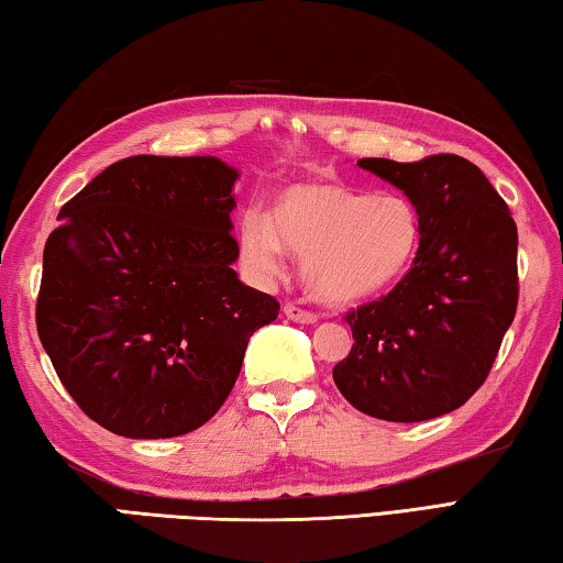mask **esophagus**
Listing matches in <instances>:
<instances>
[{
  "mask_svg": "<svg viewBox=\"0 0 563 563\" xmlns=\"http://www.w3.org/2000/svg\"><path fill=\"white\" fill-rule=\"evenodd\" d=\"M284 316L289 318V321L303 323V325H313V323L318 321L316 313L306 311V309H301V306H296V303H286V306H284Z\"/></svg>",
  "mask_w": 563,
  "mask_h": 563,
  "instance_id": "34e87169",
  "label": "esophagus"
}]
</instances>
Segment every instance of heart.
I'll list each match as a JSON object with an SVG mask.
<instances>
[{"label": "heart", "instance_id": "1", "mask_svg": "<svg viewBox=\"0 0 563 563\" xmlns=\"http://www.w3.org/2000/svg\"><path fill=\"white\" fill-rule=\"evenodd\" d=\"M421 216L411 198L338 181L282 190L272 222H240L242 257L254 272L277 274L284 247L301 254V277L316 299L355 303L389 289L417 257Z\"/></svg>", "mask_w": 563, "mask_h": 563}]
</instances>
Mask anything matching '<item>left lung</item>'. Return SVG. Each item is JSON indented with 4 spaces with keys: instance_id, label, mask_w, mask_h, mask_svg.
Returning a JSON list of instances; mask_svg holds the SVG:
<instances>
[{
    "instance_id": "1",
    "label": "left lung",
    "mask_w": 563,
    "mask_h": 563,
    "mask_svg": "<svg viewBox=\"0 0 563 563\" xmlns=\"http://www.w3.org/2000/svg\"><path fill=\"white\" fill-rule=\"evenodd\" d=\"M357 166L411 198L421 240L395 289L347 316L355 343L333 379L350 405L375 419H437L475 395L512 325L517 225L463 156L360 158Z\"/></svg>"
}]
</instances>
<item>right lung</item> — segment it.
Instances as JSON below:
<instances>
[{
    "label": "right lung",
    "instance_id": "right-lung-1",
    "mask_svg": "<svg viewBox=\"0 0 563 563\" xmlns=\"http://www.w3.org/2000/svg\"><path fill=\"white\" fill-rule=\"evenodd\" d=\"M240 172L218 156H130L60 210L44 250L41 345L100 427L172 439L213 417L252 333L279 316L232 264Z\"/></svg>",
    "mask_w": 563,
    "mask_h": 563
}]
</instances>
